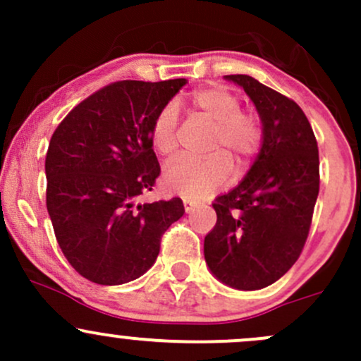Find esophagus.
I'll list each match as a JSON object with an SVG mask.
<instances>
[{
    "label": "esophagus",
    "mask_w": 361,
    "mask_h": 361,
    "mask_svg": "<svg viewBox=\"0 0 361 361\" xmlns=\"http://www.w3.org/2000/svg\"><path fill=\"white\" fill-rule=\"evenodd\" d=\"M183 206H185V211L187 213H194L195 209H197V202H194L192 199H183Z\"/></svg>",
    "instance_id": "34e87169"
}]
</instances>
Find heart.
<instances>
[{
  "mask_svg": "<svg viewBox=\"0 0 361 361\" xmlns=\"http://www.w3.org/2000/svg\"><path fill=\"white\" fill-rule=\"evenodd\" d=\"M194 110L214 123L207 150L209 157H178L164 173V185L174 194L190 199H204L224 187L232 178V162L253 157L260 147L262 129L258 120L241 111V101L225 87H207L192 94ZM178 110L173 103L160 108L150 129L152 145L164 157L176 152Z\"/></svg>",
  "mask_w": 361,
  "mask_h": 361,
  "instance_id": "heart-1",
  "label": "heart"
}]
</instances>
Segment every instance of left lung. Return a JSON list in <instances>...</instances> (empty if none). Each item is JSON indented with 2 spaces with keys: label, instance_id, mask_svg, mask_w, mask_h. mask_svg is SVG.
<instances>
[{
  "label": "left lung",
  "instance_id": "1",
  "mask_svg": "<svg viewBox=\"0 0 361 361\" xmlns=\"http://www.w3.org/2000/svg\"><path fill=\"white\" fill-rule=\"evenodd\" d=\"M245 89L262 120V147L241 183L214 199L216 224L204 258L227 286L260 290L300 257L319 192L318 143L295 101L248 75H227Z\"/></svg>",
  "mask_w": 361,
  "mask_h": 361
}]
</instances>
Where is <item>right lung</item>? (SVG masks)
<instances>
[{
	"label": "right lung",
	"instance_id": "add662e5",
	"mask_svg": "<svg viewBox=\"0 0 361 361\" xmlns=\"http://www.w3.org/2000/svg\"><path fill=\"white\" fill-rule=\"evenodd\" d=\"M185 78L122 80L83 99L57 126L45 159L47 209L64 257L97 285H123L157 260L185 213L180 197L137 202L160 174L150 129Z\"/></svg>",
	"mask_w": 361,
	"mask_h": 361
}]
</instances>
